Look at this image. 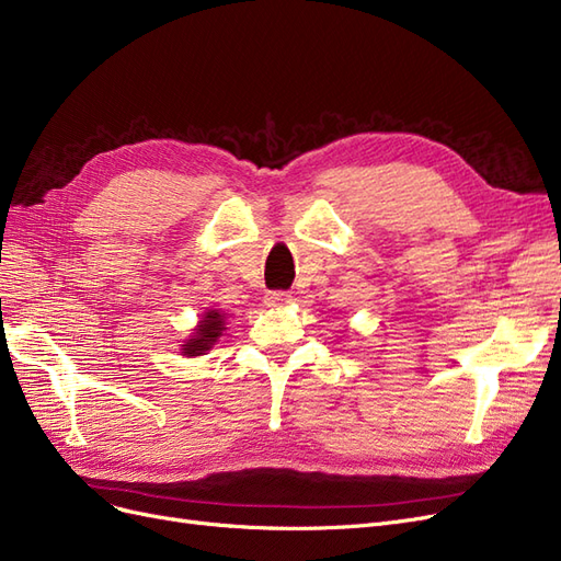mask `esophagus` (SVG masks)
Returning <instances> with one entry per match:
<instances>
[{
    "mask_svg": "<svg viewBox=\"0 0 561 561\" xmlns=\"http://www.w3.org/2000/svg\"><path fill=\"white\" fill-rule=\"evenodd\" d=\"M288 300H291V294H288V291H267V294H265V302H267L270 307L286 305Z\"/></svg>",
    "mask_w": 561,
    "mask_h": 561,
    "instance_id": "34e87169",
    "label": "esophagus"
}]
</instances>
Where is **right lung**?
Segmentation results:
<instances>
[{
  "label": "right lung",
  "mask_w": 561,
  "mask_h": 561,
  "mask_svg": "<svg viewBox=\"0 0 561 561\" xmlns=\"http://www.w3.org/2000/svg\"><path fill=\"white\" fill-rule=\"evenodd\" d=\"M221 331H224V317L219 312H207L205 319L201 321V327L195 329V335L184 345V354L186 356L205 354L214 345L216 337L221 335Z\"/></svg>",
  "instance_id": "obj_1"
}]
</instances>
